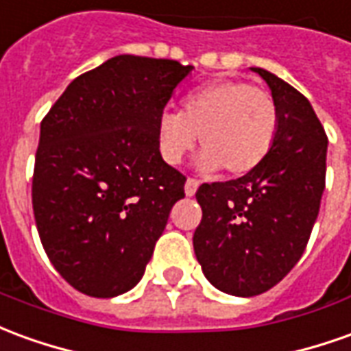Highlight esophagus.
<instances>
[{"mask_svg":"<svg viewBox=\"0 0 351 351\" xmlns=\"http://www.w3.org/2000/svg\"><path fill=\"white\" fill-rule=\"evenodd\" d=\"M197 188H199V180L197 178H188L186 180V186H184L186 195H193V193L197 192Z\"/></svg>","mask_w":351,"mask_h":351,"instance_id":"obj_1","label":"esophagus"}]
</instances>
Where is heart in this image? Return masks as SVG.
I'll list each match as a JSON object with an SVG mask.
<instances>
[{"label":"heart","mask_w":351,"mask_h":351,"mask_svg":"<svg viewBox=\"0 0 351 351\" xmlns=\"http://www.w3.org/2000/svg\"><path fill=\"white\" fill-rule=\"evenodd\" d=\"M278 127V104L268 90L226 80L190 93L180 112H161L158 148L161 158L176 165L199 138L201 167L245 175L266 159Z\"/></svg>","instance_id":"heart-1"}]
</instances>
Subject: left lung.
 Here are the masks:
<instances>
[{
    "instance_id": "8db88e82",
    "label": "left lung",
    "mask_w": 351,
    "mask_h": 351,
    "mask_svg": "<svg viewBox=\"0 0 351 351\" xmlns=\"http://www.w3.org/2000/svg\"><path fill=\"white\" fill-rule=\"evenodd\" d=\"M278 104L271 150L251 173L201 184L203 217L193 251L205 278L222 293L256 296L269 291L300 261L325 190L327 134L312 104L295 87L262 68Z\"/></svg>"
}]
</instances>
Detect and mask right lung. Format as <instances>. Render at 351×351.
<instances>
[{"mask_svg": "<svg viewBox=\"0 0 351 351\" xmlns=\"http://www.w3.org/2000/svg\"><path fill=\"white\" fill-rule=\"evenodd\" d=\"M193 66L119 55L75 77L41 121L32 178L39 239L80 293L112 298L144 276L186 176L158 119Z\"/></svg>", "mask_w": 351, "mask_h": 351, "instance_id": "1", "label": "right lung"}]
</instances>
